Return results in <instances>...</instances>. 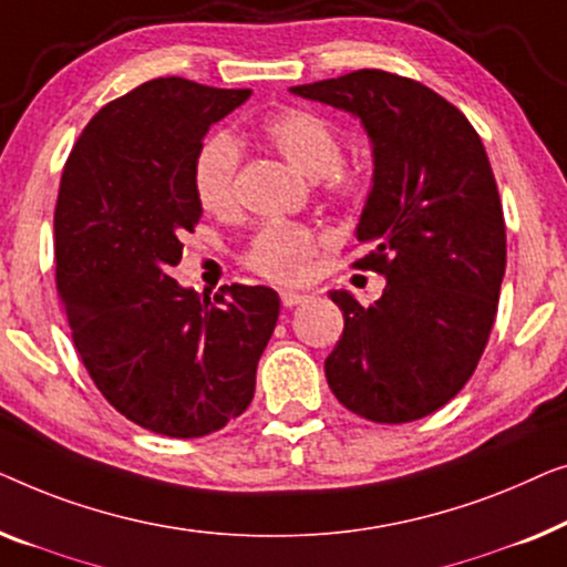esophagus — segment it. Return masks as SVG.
I'll return each mask as SVG.
<instances>
[{
	"instance_id": "esophagus-1",
	"label": "esophagus",
	"mask_w": 567,
	"mask_h": 567,
	"mask_svg": "<svg viewBox=\"0 0 567 567\" xmlns=\"http://www.w3.org/2000/svg\"><path fill=\"white\" fill-rule=\"evenodd\" d=\"M280 298H282V306H285V308H295V306H300V302H306L308 295L295 292V290H282Z\"/></svg>"
}]
</instances>
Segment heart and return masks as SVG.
Wrapping results in <instances>:
<instances>
[{"label": "heart", "mask_w": 567, "mask_h": 567, "mask_svg": "<svg viewBox=\"0 0 567 567\" xmlns=\"http://www.w3.org/2000/svg\"><path fill=\"white\" fill-rule=\"evenodd\" d=\"M265 138L292 169L310 179H321L333 200L357 203L370 193V172L341 164L344 138L329 117L313 110H282L265 123ZM241 151L228 133H213L197 148L193 182L197 200L210 213H226L236 203V174ZM321 238L298 223H267L251 236L244 261L254 272L272 282L306 280Z\"/></svg>", "instance_id": "heart-1"}]
</instances>
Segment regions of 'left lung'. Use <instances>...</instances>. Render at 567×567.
I'll return each mask as SVG.
<instances>
[{"mask_svg": "<svg viewBox=\"0 0 567 567\" xmlns=\"http://www.w3.org/2000/svg\"><path fill=\"white\" fill-rule=\"evenodd\" d=\"M360 117L372 143V189L354 267L385 277L372 306L331 300L344 333L326 357L341 405L378 424L440 411L473 378L506 272V223L481 135L457 107L413 79L360 69L290 86Z\"/></svg>", "mask_w": 567, "mask_h": 567, "instance_id": "8db88e82", "label": "left lung"}]
</instances>
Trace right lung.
Returning <instances> with one entry per match:
<instances>
[{
    "instance_id": "add662e5",
    "label": "right lung",
    "mask_w": 567,
    "mask_h": 567,
    "mask_svg": "<svg viewBox=\"0 0 567 567\" xmlns=\"http://www.w3.org/2000/svg\"><path fill=\"white\" fill-rule=\"evenodd\" d=\"M251 90L151 79L107 102L63 166L53 215L55 287L82 362L125 419L195 440L249 409L280 298L223 285L200 295L169 275L203 215L193 166Z\"/></svg>"
}]
</instances>
